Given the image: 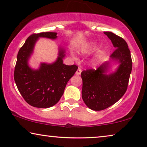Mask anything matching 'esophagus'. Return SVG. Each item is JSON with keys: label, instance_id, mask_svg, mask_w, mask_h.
<instances>
[{"label": "esophagus", "instance_id": "obj_1", "mask_svg": "<svg viewBox=\"0 0 147 147\" xmlns=\"http://www.w3.org/2000/svg\"><path fill=\"white\" fill-rule=\"evenodd\" d=\"M81 71H82V70H81V67H79L78 69V70H77V71H76V74H77V75L80 76V74H81Z\"/></svg>", "mask_w": 147, "mask_h": 147}]
</instances>
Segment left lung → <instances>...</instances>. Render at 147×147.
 <instances>
[{
  "instance_id": "obj_1",
  "label": "left lung",
  "mask_w": 147,
  "mask_h": 147,
  "mask_svg": "<svg viewBox=\"0 0 147 147\" xmlns=\"http://www.w3.org/2000/svg\"><path fill=\"white\" fill-rule=\"evenodd\" d=\"M104 33L116 48L110 58L119 64L114 73L108 75L106 73L109 62L103 63L96 69H88L81 72L82 98L87 107L95 111L110 107L123 96L132 69L131 53L125 40L109 31Z\"/></svg>"
}]
</instances>
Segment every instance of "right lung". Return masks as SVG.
Segmentation results:
<instances>
[{
	"mask_svg": "<svg viewBox=\"0 0 147 147\" xmlns=\"http://www.w3.org/2000/svg\"><path fill=\"white\" fill-rule=\"evenodd\" d=\"M57 33H33L26 39L17 56L13 78L18 89L29 105L36 108H49L55 105L63 95L67 81L78 67L63 64L64 50L60 49L59 56L53 64L42 63L38 69L28 66V60L39 37L55 39Z\"/></svg>",
	"mask_w": 147,
	"mask_h": 147,
	"instance_id": "1",
	"label": "right lung"
}]
</instances>
